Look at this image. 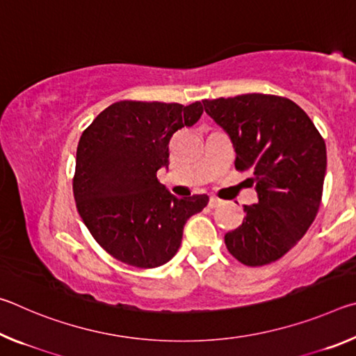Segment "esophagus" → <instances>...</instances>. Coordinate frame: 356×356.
<instances>
[{
  "label": "esophagus",
  "instance_id": "esophagus-1",
  "mask_svg": "<svg viewBox=\"0 0 356 356\" xmlns=\"http://www.w3.org/2000/svg\"><path fill=\"white\" fill-rule=\"evenodd\" d=\"M222 201L221 200H218V197H215V196H212L209 200V207H212V209H215V207H218L220 204H221Z\"/></svg>",
  "mask_w": 356,
  "mask_h": 356
}]
</instances>
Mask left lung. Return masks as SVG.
Returning <instances> with one entry per match:
<instances>
[{
	"mask_svg": "<svg viewBox=\"0 0 356 356\" xmlns=\"http://www.w3.org/2000/svg\"><path fill=\"white\" fill-rule=\"evenodd\" d=\"M226 131L236 168L251 170L257 204L243 206L242 226L225 236L231 254L250 267L278 261L305 236L322 200L327 147L308 114L286 97L243 94L202 100Z\"/></svg>",
	"mask_w": 356,
	"mask_h": 356,
	"instance_id": "1",
	"label": "left lung"
}]
</instances>
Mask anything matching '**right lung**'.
I'll return each mask as SVG.
<instances>
[{
    "instance_id": "obj_1",
    "label": "right lung",
    "mask_w": 356,
    "mask_h": 356,
    "mask_svg": "<svg viewBox=\"0 0 356 356\" xmlns=\"http://www.w3.org/2000/svg\"><path fill=\"white\" fill-rule=\"evenodd\" d=\"M202 114L191 105L122 100L105 108L76 149L74 195L89 232L118 261L154 268L171 261L207 195L179 200L156 171L170 165V140Z\"/></svg>"
}]
</instances>
